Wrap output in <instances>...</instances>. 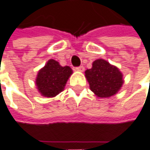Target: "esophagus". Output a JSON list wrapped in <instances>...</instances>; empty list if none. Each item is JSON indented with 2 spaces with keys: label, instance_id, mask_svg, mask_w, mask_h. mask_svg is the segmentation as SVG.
I'll list each match as a JSON object with an SVG mask.
<instances>
[{
  "label": "esophagus",
  "instance_id": "obj_1",
  "mask_svg": "<svg viewBox=\"0 0 150 150\" xmlns=\"http://www.w3.org/2000/svg\"><path fill=\"white\" fill-rule=\"evenodd\" d=\"M75 69H76V70H77L78 71H81V72L84 71V67H83V66H80V67H76Z\"/></svg>",
  "mask_w": 150,
  "mask_h": 150
}]
</instances>
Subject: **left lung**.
Returning <instances> with one entry per match:
<instances>
[{"label":"left lung","mask_w":150,"mask_h":150,"mask_svg":"<svg viewBox=\"0 0 150 150\" xmlns=\"http://www.w3.org/2000/svg\"><path fill=\"white\" fill-rule=\"evenodd\" d=\"M122 76L117 67L103 59L94 61L92 68L85 71V77L91 91L100 98H108L116 94L124 82Z\"/></svg>","instance_id":"1"}]
</instances>
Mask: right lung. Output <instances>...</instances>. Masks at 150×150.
Here are the masks:
<instances>
[{"instance_id":"obj_1","label":"right lung","mask_w":150,"mask_h":150,"mask_svg":"<svg viewBox=\"0 0 150 150\" xmlns=\"http://www.w3.org/2000/svg\"><path fill=\"white\" fill-rule=\"evenodd\" d=\"M72 72L70 67H62L59 62L51 59L38 73L35 82L37 88L42 96H57L64 90Z\"/></svg>"}]
</instances>
